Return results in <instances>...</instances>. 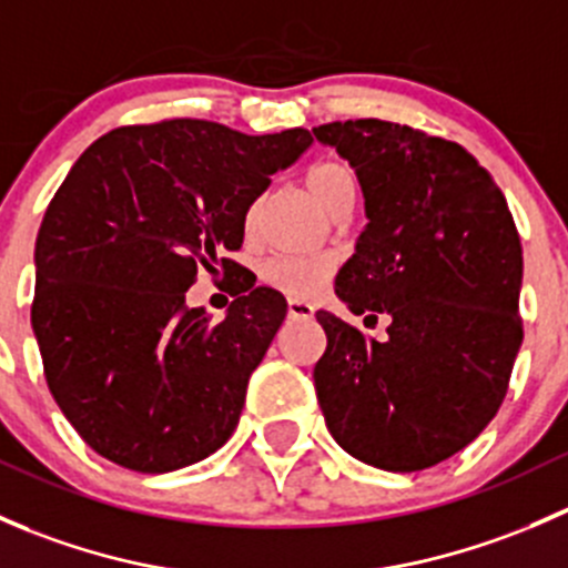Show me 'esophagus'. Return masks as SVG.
<instances>
[{"label": "esophagus", "instance_id": "esophagus-1", "mask_svg": "<svg viewBox=\"0 0 568 568\" xmlns=\"http://www.w3.org/2000/svg\"><path fill=\"white\" fill-rule=\"evenodd\" d=\"M313 305L305 300H288V318H313Z\"/></svg>", "mask_w": 568, "mask_h": 568}]
</instances>
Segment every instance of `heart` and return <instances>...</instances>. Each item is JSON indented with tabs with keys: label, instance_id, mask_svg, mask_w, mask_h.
Returning <instances> with one entry per match:
<instances>
[{
	"label": "heart",
	"instance_id": "b5f03b06",
	"mask_svg": "<svg viewBox=\"0 0 568 568\" xmlns=\"http://www.w3.org/2000/svg\"><path fill=\"white\" fill-rule=\"evenodd\" d=\"M305 186L311 197L316 200L321 209L329 216L352 211L357 200V175L341 159H324L316 162L305 175ZM257 216V203L250 205L247 211V231H252ZM329 266L316 257H274L263 266V277L277 288L288 291L294 296H313L324 285Z\"/></svg>",
	"mask_w": 568,
	"mask_h": 568
}]
</instances>
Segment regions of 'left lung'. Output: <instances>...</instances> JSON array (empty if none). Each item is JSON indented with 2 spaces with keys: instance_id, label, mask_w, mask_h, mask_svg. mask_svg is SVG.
Wrapping results in <instances>:
<instances>
[{
  "instance_id": "8db88e82",
  "label": "left lung",
  "mask_w": 568,
  "mask_h": 568,
  "mask_svg": "<svg viewBox=\"0 0 568 568\" xmlns=\"http://www.w3.org/2000/svg\"><path fill=\"white\" fill-rule=\"evenodd\" d=\"M357 173L368 225L335 277L354 313H387V341L318 311L313 368L346 454L415 473L459 454L497 415L523 346V244L506 197L473 153L387 120L313 129Z\"/></svg>"
}]
</instances>
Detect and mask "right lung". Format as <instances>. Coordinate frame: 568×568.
Instances as JSON below:
<instances>
[{"mask_svg": "<svg viewBox=\"0 0 568 568\" xmlns=\"http://www.w3.org/2000/svg\"><path fill=\"white\" fill-rule=\"evenodd\" d=\"M305 129L247 136L209 120L125 125L57 189L36 242L32 329L79 437L134 473L205 459L239 426L283 294L247 274L220 324L189 307L197 272L239 274L250 205L291 168Z\"/></svg>", "mask_w": 568, "mask_h": 568, "instance_id": "add662e5", "label": "right lung"}]
</instances>
